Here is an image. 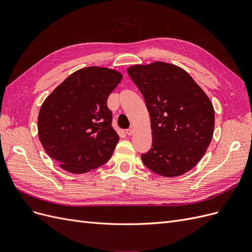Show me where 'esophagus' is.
I'll return each mask as SVG.
<instances>
[{
  "label": "esophagus",
  "instance_id": "esophagus-1",
  "mask_svg": "<svg viewBox=\"0 0 252 252\" xmlns=\"http://www.w3.org/2000/svg\"><path fill=\"white\" fill-rule=\"evenodd\" d=\"M134 131H135V128H134V126H131L130 128L127 129V130H126V133H127L128 135H132V134L134 133Z\"/></svg>",
  "mask_w": 252,
  "mask_h": 252
}]
</instances>
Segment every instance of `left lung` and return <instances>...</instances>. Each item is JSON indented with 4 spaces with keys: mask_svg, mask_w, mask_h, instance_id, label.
<instances>
[{
    "mask_svg": "<svg viewBox=\"0 0 252 252\" xmlns=\"http://www.w3.org/2000/svg\"><path fill=\"white\" fill-rule=\"evenodd\" d=\"M127 72L142 93L150 117L152 148L142 155L144 165L165 178L192 169L206 154L215 130L210 98L177 65H133Z\"/></svg>",
    "mask_w": 252,
    "mask_h": 252,
    "instance_id": "obj_1",
    "label": "left lung"
}]
</instances>
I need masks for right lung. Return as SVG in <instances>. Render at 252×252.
Here are the masks:
<instances>
[{
    "label": "right lung",
    "mask_w": 252,
    "mask_h": 252,
    "mask_svg": "<svg viewBox=\"0 0 252 252\" xmlns=\"http://www.w3.org/2000/svg\"><path fill=\"white\" fill-rule=\"evenodd\" d=\"M123 75L106 67L79 69L46 97L37 117V134L61 168L85 173L111 158L120 136L111 126L107 98Z\"/></svg>",
    "instance_id": "right-lung-1"
}]
</instances>
